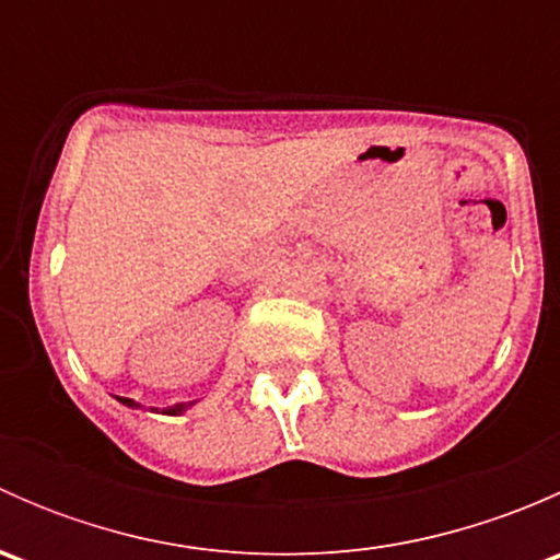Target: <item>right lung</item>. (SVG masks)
<instances>
[{
    "label": "right lung",
    "mask_w": 560,
    "mask_h": 560,
    "mask_svg": "<svg viewBox=\"0 0 560 560\" xmlns=\"http://www.w3.org/2000/svg\"><path fill=\"white\" fill-rule=\"evenodd\" d=\"M118 400H121L124 406H132V409H138V406H140V404H135L132 398H118ZM189 406L191 404H175V406H171V409H165V415H180V411L189 409Z\"/></svg>",
    "instance_id": "add662e5"
}]
</instances>
